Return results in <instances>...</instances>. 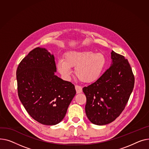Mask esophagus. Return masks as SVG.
<instances>
[{
  "mask_svg": "<svg viewBox=\"0 0 149 149\" xmlns=\"http://www.w3.org/2000/svg\"><path fill=\"white\" fill-rule=\"evenodd\" d=\"M75 89L76 90V93L79 94L82 92V87L79 85H75Z\"/></svg>",
  "mask_w": 149,
  "mask_h": 149,
  "instance_id": "esophagus-1",
  "label": "esophagus"
}]
</instances>
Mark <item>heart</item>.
I'll return each instance as SVG.
<instances>
[{
	"instance_id": "heart-1",
	"label": "heart",
	"mask_w": 149,
	"mask_h": 149,
	"mask_svg": "<svg viewBox=\"0 0 149 149\" xmlns=\"http://www.w3.org/2000/svg\"><path fill=\"white\" fill-rule=\"evenodd\" d=\"M105 64L106 59L102 54L88 50L72 51L65 54L64 60L58 61L57 67L66 79L70 77L71 67H76L75 74L79 79L91 83L99 78Z\"/></svg>"
}]
</instances>
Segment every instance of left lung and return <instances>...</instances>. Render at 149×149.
Instances as JSON below:
<instances>
[{"label": "left lung", "instance_id": "left-lung-1", "mask_svg": "<svg viewBox=\"0 0 149 149\" xmlns=\"http://www.w3.org/2000/svg\"><path fill=\"white\" fill-rule=\"evenodd\" d=\"M111 59L107 71L82 89L86 97V115L96 125L114 121L125 109L134 89L135 77L127 59L113 51Z\"/></svg>", "mask_w": 149, "mask_h": 149}]
</instances>
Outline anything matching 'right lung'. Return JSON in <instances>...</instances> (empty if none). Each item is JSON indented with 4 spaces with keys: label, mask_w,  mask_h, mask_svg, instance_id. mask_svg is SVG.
Segmentation results:
<instances>
[{
    "label": "right lung",
    "mask_w": 149,
    "mask_h": 149,
    "mask_svg": "<svg viewBox=\"0 0 149 149\" xmlns=\"http://www.w3.org/2000/svg\"><path fill=\"white\" fill-rule=\"evenodd\" d=\"M56 72L54 55L40 47L22 60L16 72L20 100L31 117L45 125L63 120L76 93L74 85Z\"/></svg>",
    "instance_id": "obj_1"
}]
</instances>
